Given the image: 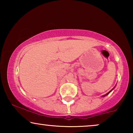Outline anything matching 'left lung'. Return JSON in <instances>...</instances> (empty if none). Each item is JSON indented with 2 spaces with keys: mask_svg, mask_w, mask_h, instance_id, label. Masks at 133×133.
I'll return each instance as SVG.
<instances>
[{
  "mask_svg": "<svg viewBox=\"0 0 133 133\" xmlns=\"http://www.w3.org/2000/svg\"><path fill=\"white\" fill-rule=\"evenodd\" d=\"M114 88H112V90H111V91H109V92H108V93H107L106 94H105V95H103V96H103V97H105V96H107V95H108V94H110V92L111 91H112V90H113V89L114 88Z\"/></svg>",
  "mask_w": 133,
  "mask_h": 133,
  "instance_id": "left-lung-1",
  "label": "left lung"
}]
</instances>
